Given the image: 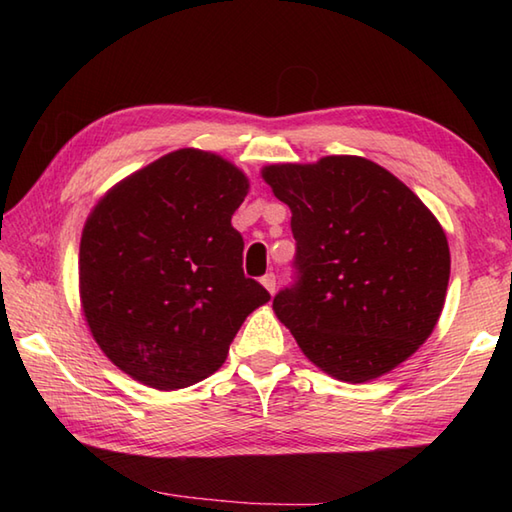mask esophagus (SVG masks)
<instances>
[{"mask_svg": "<svg viewBox=\"0 0 512 512\" xmlns=\"http://www.w3.org/2000/svg\"><path fill=\"white\" fill-rule=\"evenodd\" d=\"M262 284H264V288L270 292V295H275V288H277V277H275V273L264 275V277H262Z\"/></svg>", "mask_w": 512, "mask_h": 512, "instance_id": "esophagus-1", "label": "esophagus"}]
</instances>
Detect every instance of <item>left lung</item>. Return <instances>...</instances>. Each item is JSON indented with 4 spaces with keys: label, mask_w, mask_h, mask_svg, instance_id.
<instances>
[{
    "label": "left lung",
    "mask_w": 512,
    "mask_h": 512,
    "mask_svg": "<svg viewBox=\"0 0 512 512\" xmlns=\"http://www.w3.org/2000/svg\"><path fill=\"white\" fill-rule=\"evenodd\" d=\"M292 211L295 281L273 308L310 361L345 383L387 374L436 328L451 255L436 217L372 160L270 165Z\"/></svg>",
    "instance_id": "1"
}]
</instances>
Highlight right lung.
<instances>
[{"instance_id":"1","label":"right lung","mask_w":512,"mask_h":512,"mask_svg":"<svg viewBox=\"0 0 512 512\" xmlns=\"http://www.w3.org/2000/svg\"><path fill=\"white\" fill-rule=\"evenodd\" d=\"M242 171L180 149L136 171L94 206L81 237L85 319L110 361L162 391L222 367L237 330L270 299L244 275L231 217Z\"/></svg>"}]
</instances>
